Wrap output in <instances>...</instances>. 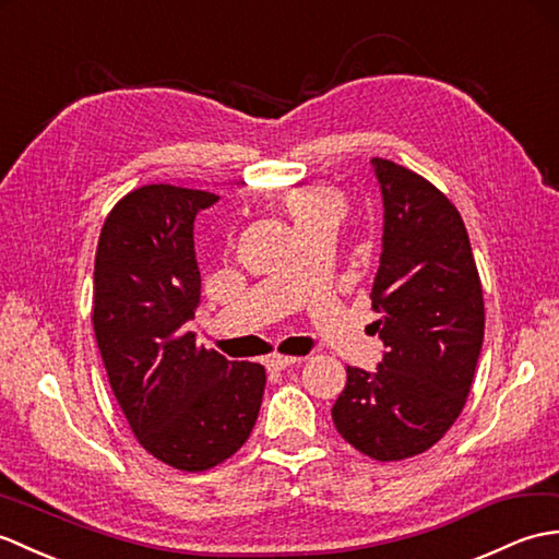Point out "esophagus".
<instances>
[{
	"instance_id": "1",
	"label": "esophagus",
	"mask_w": 559,
	"mask_h": 559,
	"mask_svg": "<svg viewBox=\"0 0 559 559\" xmlns=\"http://www.w3.org/2000/svg\"><path fill=\"white\" fill-rule=\"evenodd\" d=\"M299 361H301L299 356H282V354H272V356L267 358V366H270L272 370H287L289 366L299 364Z\"/></svg>"
}]
</instances>
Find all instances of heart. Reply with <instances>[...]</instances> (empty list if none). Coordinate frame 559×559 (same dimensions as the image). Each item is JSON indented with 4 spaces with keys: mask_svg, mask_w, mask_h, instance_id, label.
<instances>
[{
    "mask_svg": "<svg viewBox=\"0 0 559 559\" xmlns=\"http://www.w3.org/2000/svg\"><path fill=\"white\" fill-rule=\"evenodd\" d=\"M289 215L294 217L296 227L313 225L318 219H340L342 215V195L330 189V186H304L296 189L287 198Z\"/></svg>",
    "mask_w": 559,
    "mask_h": 559,
    "instance_id": "heart-1",
    "label": "heart"
}]
</instances>
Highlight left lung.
<instances>
[{
    "label": "left lung",
    "instance_id": "left-lung-1",
    "mask_svg": "<svg viewBox=\"0 0 559 559\" xmlns=\"http://www.w3.org/2000/svg\"><path fill=\"white\" fill-rule=\"evenodd\" d=\"M382 251L373 322L384 344L373 373L346 366L332 406L340 436L378 462L432 448L462 414L483 346V289L462 215L412 169L373 157Z\"/></svg>",
    "mask_w": 559,
    "mask_h": 559
}]
</instances>
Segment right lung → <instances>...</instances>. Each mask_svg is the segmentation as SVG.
Instances as JSON below:
<instances>
[{"label":"right lung","instance_id":"add662e5","mask_svg":"<svg viewBox=\"0 0 559 559\" xmlns=\"http://www.w3.org/2000/svg\"><path fill=\"white\" fill-rule=\"evenodd\" d=\"M219 198L151 183L105 219L93 272V328L117 402L143 448L181 471L225 462L251 436L265 368L195 346L201 304L193 222Z\"/></svg>","mask_w":559,"mask_h":559}]
</instances>
